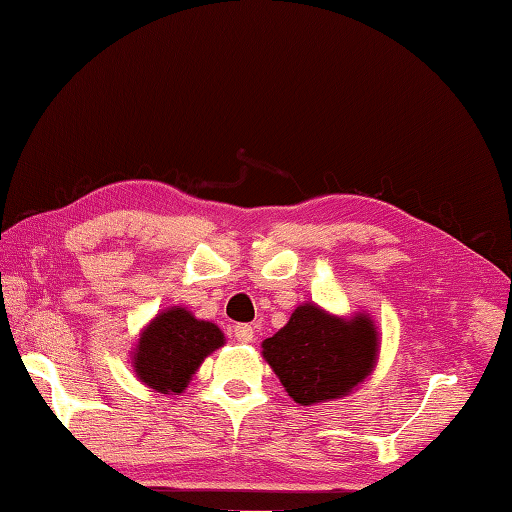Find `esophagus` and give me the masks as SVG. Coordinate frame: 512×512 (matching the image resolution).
<instances>
[{"label":"esophagus","mask_w":512,"mask_h":512,"mask_svg":"<svg viewBox=\"0 0 512 512\" xmlns=\"http://www.w3.org/2000/svg\"><path fill=\"white\" fill-rule=\"evenodd\" d=\"M232 333H235V338L239 342H253V327H250V324H235Z\"/></svg>","instance_id":"34e87169"}]
</instances>
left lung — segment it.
Returning <instances> with one entry per match:
<instances>
[{
  "label": "left lung",
  "instance_id": "left-lung-1",
  "mask_svg": "<svg viewBox=\"0 0 512 512\" xmlns=\"http://www.w3.org/2000/svg\"><path fill=\"white\" fill-rule=\"evenodd\" d=\"M262 347L288 396L313 405L345 396L362 383L374 369L378 340L365 315L340 320L315 304H304Z\"/></svg>",
  "mask_w": 512,
  "mask_h": 512
}]
</instances>
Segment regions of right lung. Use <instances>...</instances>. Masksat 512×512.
Masks as SVG:
<instances>
[{
  "label": "right lung",
  "mask_w": 512,
  "mask_h": 512,
  "mask_svg": "<svg viewBox=\"0 0 512 512\" xmlns=\"http://www.w3.org/2000/svg\"><path fill=\"white\" fill-rule=\"evenodd\" d=\"M224 345L217 324L197 320L185 309L161 313L138 342L134 367L145 385L161 394H181L210 351Z\"/></svg>",
  "instance_id": "right-lung-1"
}]
</instances>
